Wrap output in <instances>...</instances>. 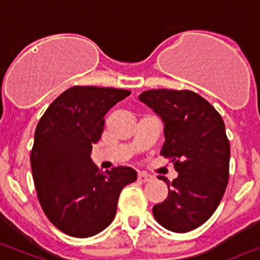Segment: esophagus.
<instances>
[{
    "mask_svg": "<svg viewBox=\"0 0 260 260\" xmlns=\"http://www.w3.org/2000/svg\"><path fill=\"white\" fill-rule=\"evenodd\" d=\"M153 179V177H152L151 174H147V173H139L138 174V180H140V182L146 183V182H149V180Z\"/></svg>",
    "mask_w": 260,
    "mask_h": 260,
    "instance_id": "esophagus-1",
    "label": "esophagus"
}]
</instances>
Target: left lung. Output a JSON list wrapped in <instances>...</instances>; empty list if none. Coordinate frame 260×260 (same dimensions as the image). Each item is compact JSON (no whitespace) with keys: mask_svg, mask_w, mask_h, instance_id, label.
I'll return each mask as SVG.
<instances>
[{"mask_svg":"<svg viewBox=\"0 0 260 260\" xmlns=\"http://www.w3.org/2000/svg\"><path fill=\"white\" fill-rule=\"evenodd\" d=\"M139 101L164 122L161 154L170 158L178 177L165 180L166 200L153 206L159 224L177 233L204 224L223 199L230 178V142L222 116L190 90H147Z\"/></svg>","mask_w":260,"mask_h":260,"instance_id":"1","label":"left lung"}]
</instances>
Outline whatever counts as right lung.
Instances as JSON below:
<instances>
[{"mask_svg": "<svg viewBox=\"0 0 260 260\" xmlns=\"http://www.w3.org/2000/svg\"><path fill=\"white\" fill-rule=\"evenodd\" d=\"M130 92L73 86L38 121L30 152L33 180L47 219L66 235L85 239L106 230L116 216L122 188L137 180L134 169L101 171L90 157L106 113Z\"/></svg>", "mask_w": 260, "mask_h": 260, "instance_id": "obj_1", "label": "right lung"}]
</instances>
